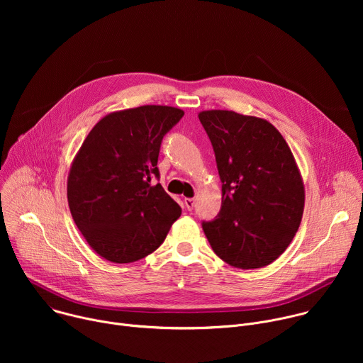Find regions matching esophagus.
Returning <instances> with one entry per match:
<instances>
[{
	"mask_svg": "<svg viewBox=\"0 0 363 363\" xmlns=\"http://www.w3.org/2000/svg\"><path fill=\"white\" fill-rule=\"evenodd\" d=\"M184 202H185V206H186L188 211H191L194 208V205H195V199L194 198H185Z\"/></svg>",
	"mask_w": 363,
	"mask_h": 363,
	"instance_id": "esophagus-1",
	"label": "esophagus"
}]
</instances>
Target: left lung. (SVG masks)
Instances as JSON below:
<instances>
[{"label":"left lung","mask_w":363,"mask_h":363,"mask_svg":"<svg viewBox=\"0 0 363 363\" xmlns=\"http://www.w3.org/2000/svg\"><path fill=\"white\" fill-rule=\"evenodd\" d=\"M223 182L221 211L202 230L227 264L262 269L279 258L301 223L304 185L281 133L266 119L202 111Z\"/></svg>","instance_id":"obj_1"}]
</instances>
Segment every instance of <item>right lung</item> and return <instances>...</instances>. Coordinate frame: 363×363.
<instances>
[{
	"label": "right lung",
	"instance_id": "add662e5",
	"mask_svg": "<svg viewBox=\"0 0 363 363\" xmlns=\"http://www.w3.org/2000/svg\"><path fill=\"white\" fill-rule=\"evenodd\" d=\"M184 111L145 105L101 118L83 140L67 177L72 217L87 244L108 262L133 263L157 250L181 206L164 191L158 157Z\"/></svg>",
	"mask_w": 363,
	"mask_h": 363
}]
</instances>
